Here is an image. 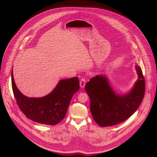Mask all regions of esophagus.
I'll list each match as a JSON object with an SVG mask.
<instances>
[{
    "mask_svg": "<svg viewBox=\"0 0 157 157\" xmlns=\"http://www.w3.org/2000/svg\"><path fill=\"white\" fill-rule=\"evenodd\" d=\"M86 79L84 78H82L80 80V86L81 88H83L84 87L85 85H86Z\"/></svg>",
    "mask_w": 157,
    "mask_h": 157,
    "instance_id": "1",
    "label": "esophagus"
}]
</instances>
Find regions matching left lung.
Masks as SVG:
<instances>
[{"mask_svg": "<svg viewBox=\"0 0 157 157\" xmlns=\"http://www.w3.org/2000/svg\"><path fill=\"white\" fill-rule=\"evenodd\" d=\"M139 79L130 92L116 94L105 76L97 75L85 86L90 98V110L94 120L101 127L120 124L129 118L140 105L145 94V82L142 69L136 66Z\"/></svg>", "mask_w": 157, "mask_h": 157, "instance_id": "8db88e82", "label": "left lung"}]
</instances>
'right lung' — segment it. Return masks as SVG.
<instances>
[{
    "label": "right lung",
    "instance_id": "add662e5",
    "mask_svg": "<svg viewBox=\"0 0 157 157\" xmlns=\"http://www.w3.org/2000/svg\"><path fill=\"white\" fill-rule=\"evenodd\" d=\"M12 86L17 104L27 118L37 123L54 125L65 117L73 96L79 89V81L78 77L63 79L47 96L28 98L17 87L12 70Z\"/></svg>",
    "mask_w": 157,
    "mask_h": 157
}]
</instances>
